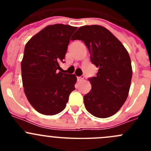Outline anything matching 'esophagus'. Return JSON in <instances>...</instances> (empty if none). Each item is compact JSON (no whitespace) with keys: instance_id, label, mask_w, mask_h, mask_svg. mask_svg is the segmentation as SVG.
<instances>
[{"instance_id":"34e87169","label":"esophagus","mask_w":151,"mask_h":151,"mask_svg":"<svg viewBox=\"0 0 151 151\" xmlns=\"http://www.w3.org/2000/svg\"><path fill=\"white\" fill-rule=\"evenodd\" d=\"M84 78H85L84 76L82 75V76H80V77H77V80H78V81H82V80H84Z\"/></svg>"}]
</instances>
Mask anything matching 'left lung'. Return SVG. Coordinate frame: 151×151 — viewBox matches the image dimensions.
I'll use <instances>...</instances> for the list:
<instances>
[{
  "label": "left lung",
  "instance_id": "obj_1",
  "mask_svg": "<svg viewBox=\"0 0 151 151\" xmlns=\"http://www.w3.org/2000/svg\"><path fill=\"white\" fill-rule=\"evenodd\" d=\"M77 39L84 42L91 61L99 68L96 77L89 79L92 88L84 96L85 108L97 118H109L121 109L129 95L132 77L129 52L101 25L80 27L72 38Z\"/></svg>",
  "mask_w": 151,
  "mask_h": 151
}]
</instances>
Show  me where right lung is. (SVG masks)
I'll return each mask as SVG.
<instances>
[{"instance_id":"1","label":"right lung","mask_w":151,"mask_h":151,"mask_svg":"<svg viewBox=\"0 0 151 151\" xmlns=\"http://www.w3.org/2000/svg\"><path fill=\"white\" fill-rule=\"evenodd\" d=\"M77 28L63 24L48 25L25 45L21 62L22 85L29 103L39 113L54 115L62 112L75 89L77 77L58 70Z\"/></svg>"}]
</instances>
